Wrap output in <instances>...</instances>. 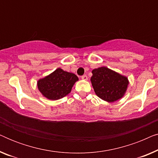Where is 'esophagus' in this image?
<instances>
[{
	"instance_id": "1",
	"label": "esophagus",
	"mask_w": 158,
	"mask_h": 158,
	"mask_svg": "<svg viewBox=\"0 0 158 158\" xmlns=\"http://www.w3.org/2000/svg\"><path fill=\"white\" fill-rule=\"evenodd\" d=\"M81 78H82V80H84V81H87V80H88V76L86 75H83V76L81 77Z\"/></svg>"
}]
</instances>
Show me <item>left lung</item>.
<instances>
[{"label": "left lung", "instance_id": "left-lung-1", "mask_svg": "<svg viewBox=\"0 0 158 158\" xmlns=\"http://www.w3.org/2000/svg\"><path fill=\"white\" fill-rule=\"evenodd\" d=\"M92 73L90 81L99 98L111 103L124 96L129 84L127 77L106 67L94 69Z\"/></svg>", "mask_w": 158, "mask_h": 158}]
</instances>
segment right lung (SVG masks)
I'll return each instance as SVG.
<instances>
[{
	"mask_svg": "<svg viewBox=\"0 0 158 158\" xmlns=\"http://www.w3.org/2000/svg\"><path fill=\"white\" fill-rule=\"evenodd\" d=\"M78 81L77 75L57 68L37 82L38 89L49 100H58L69 94L73 85Z\"/></svg>",
	"mask_w": 158,
	"mask_h": 158,
	"instance_id": "1",
	"label": "right lung"
}]
</instances>
